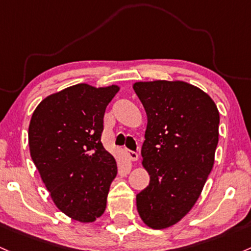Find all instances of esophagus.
<instances>
[{
  "label": "esophagus",
  "instance_id": "obj_1",
  "mask_svg": "<svg viewBox=\"0 0 251 251\" xmlns=\"http://www.w3.org/2000/svg\"><path fill=\"white\" fill-rule=\"evenodd\" d=\"M126 155H127V157L131 159V161H137V159L139 158L138 152H136V151L126 150Z\"/></svg>",
  "mask_w": 251,
  "mask_h": 251
}]
</instances>
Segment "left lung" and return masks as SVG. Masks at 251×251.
Masks as SVG:
<instances>
[{
  "mask_svg": "<svg viewBox=\"0 0 251 251\" xmlns=\"http://www.w3.org/2000/svg\"><path fill=\"white\" fill-rule=\"evenodd\" d=\"M148 115L142 147L150 183L137 194L143 222L161 230L176 224L200 197L214 163L219 112L206 93L182 81L137 82Z\"/></svg>",
  "mask_w": 251,
  "mask_h": 251,
  "instance_id": "obj_1",
  "label": "left lung"
}]
</instances>
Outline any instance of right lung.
Listing matches in <instances>:
<instances>
[{"instance_id": "obj_1", "label": "right lung", "mask_w": 251, "mask_h": 251, "mask_svg": "<svg viewBox=\"0 0 251 251\" xmlns=\"http://www.w3.org/2000/svg\"><path fill=\"white\" fill-rule=\"evenodd\" d=\"M118 85L81 83L44 99L28 127L31 157L63 213L92 223L106 210L117 162L101 143L107 104Z\"/></svg>"}]
</instances>
